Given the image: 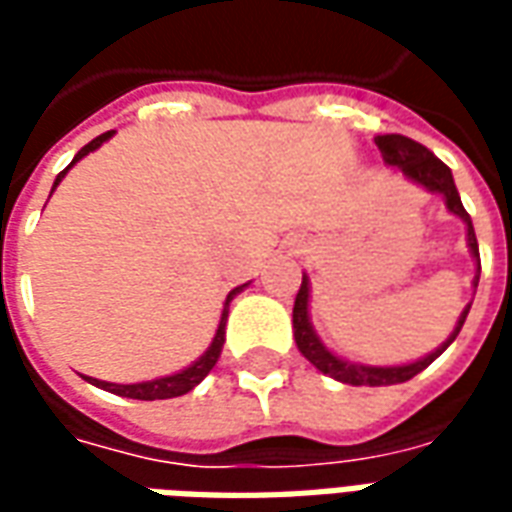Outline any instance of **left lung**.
<instances>
[{"label": "left lung", "mask_w": 512, "mask_h": 512, "mask_svg": "<svg viewBox=\"0 0 512 512\" xmlns=\"http://www.w3.org/2000/svg\"><path fill=\"white\" fill-rule=\"evenodd\" d=\"M376 145L381 150V156H384L386 167L397 169L408 183H414L419 189H425L428 194H439L444 205H447V211L452 216H458L463 224H466V246H469V255H472L474 266V279H472V288L477 290V282H480V249H477V235H474L472 219H469V213L463 208L461 194L455 189V180H452L450 167L430 153L428 147L419 145L414 139H408L403 134H384L376 136ZM310 277L304 274L301 277V288L296 293V304H293V337H296V345H299V351L304 354L307 362L321 370L323 376L334 378V381H340V384H351V386H392V384H403L408 378H414L417 373H422L430 362H436L447 348L452 345V340L458 337L461 332L463 321H466V315L472 310V304H466L463 312L458 315V321H455V329L450 332V337L439 345V348H433L430 354L419 356L414 362H403V365H362V362H351V359H345V356L334 354L329 345L323 343L318 332H315V326H312L310 318Z\"/></svg>", "instance_id": "left-lung-1"}]
</instances>
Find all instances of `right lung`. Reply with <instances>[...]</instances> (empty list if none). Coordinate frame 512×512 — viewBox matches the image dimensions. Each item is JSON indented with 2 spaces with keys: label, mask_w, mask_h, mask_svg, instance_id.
Returning <instances> with one entry per match:
<instances>
[{
  "label": "right lung",
  "mask_w": 512,
  "mask_h": 512,
  "mask_svg": "<svg viewBox=\"0 0 512 512\" xmlns=\"http://www.w3.org/2000/svg\"><path fill=\"white\" fill-rule=\"evenodd\" d=\"M112 136H115V131H106V134L95 136L90 145H84L82 150L73 156L71 164L62 169L60 175H57V180H54L51 191L60 186L62 178L68 175V169H71L76 161H82L84 156H90L93 150H98V147L104 145V142H109ZM244 288H249V282H246V285H238V288H233L230 293H227V299H224V307H222V315H219V326H216V332H213L211 345L205 348V354L197 356L191 365H186L183 370H178V373H169V376H161V378H150V381H136V384H112V381H98V378H90V376H84V378H87V381H90L93 386H98V389H106V392H112V395H120V397H131V400H169V397L186 395V392H191L194 386L200 384L202 378L211 373L213 365L219 362V354H222V343H224V323H227L230 301H233Z\"/></svg>",
  "instance_id": "obj_1"
}]
</instances>
